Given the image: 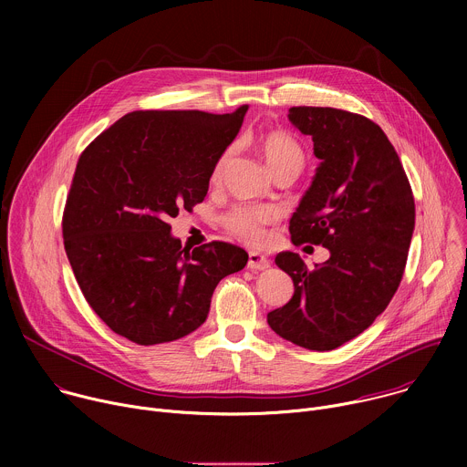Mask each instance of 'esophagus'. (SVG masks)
Segmentation results:
<instances>
[{
	"label": "esophagus",
	"mask_w": 467,
	"mask_h": 467,
	"mask_svg": "<svg viewBox=\"0 0 467 467\" xmlns=\"http://www.w3.org/2000/svg\"><path fill=\"white\" fill-rule=\"evenodd\" d=\"M247 268L254 270V272H264V270L270 268V260L265 258L264 254H260V253L251 251L249 253V260H247Z\"/></svg>",
	"instance_id": "obj_1"
}]
</instances>
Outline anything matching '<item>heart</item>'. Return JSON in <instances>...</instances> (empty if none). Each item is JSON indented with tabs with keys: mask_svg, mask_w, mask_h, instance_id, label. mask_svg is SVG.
Returning a JSON list of instances; mask_svg holds the SVG:
<instances>
[{
	"mask_svg": "<svg viewBox=\"0 0 467 467\" xmlns=\"http://www.w3.org/2000/svg\"><path fill=\"white\" fill-rule=\"evenodd\" d=\"M254 148L262 155V159L274 171L279 175L283 171H301L305 166V151L301 144L290 137L288 132L283 130H265L254 139ZM233 159V148H225L220 157L216 159L211 181L220 182L229 162ZM275 222V213L265 207H253V205H238L227 211L222 216L223 229L234 236L236 240L247 245H258L265 236V227Z\"/></svg>",
	"mask_w": 467,
	"mask_h": 467,
	"instance_id": "1",
	"label": "heart"
}]
</instances>
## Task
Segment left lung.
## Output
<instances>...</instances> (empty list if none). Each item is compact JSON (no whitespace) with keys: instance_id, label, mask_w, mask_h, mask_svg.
<instances>
[{"instance_id":"8db88e82","label":"left lung","mask_w":467,"mask_h":467,"mask_svg":"<svg viewBox=\"0 0 467 467\" xmlns=\"http://www.w3.org/2000/svg\"><path fill=\"white\" fill-rule=\"evenodd\" d=\"M290 121L321 161L290 220L296 245L330 258L308 270L297 253L275 264L294 281V297L268 314L277 335L310 351H330L364 332L401 285L414 233V195L384 130L362 114L292 107Z\"/></svg>"}]
</instances>
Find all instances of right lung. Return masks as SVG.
Instances as JSON below:
<instances>
[{
    "label": "right lung",
    "instance_id": "add662e5",
    "mask_svg": "<svg viewBox=\"0 0 467 467\" xmlns=\"http://www.w3.org/2000/svg\"><path fill=\"white\" fill-rule=\"evenodd\" d=\"M247 109L135 110L81 153L62 213L64 249L85 299L116 335L139 346L190 335L218 283L244 270L242 247H182L168 220L203 202Z\"/></svg>",
    "mask_w": 467,
    "mask_h": 467
}]
</instances>
